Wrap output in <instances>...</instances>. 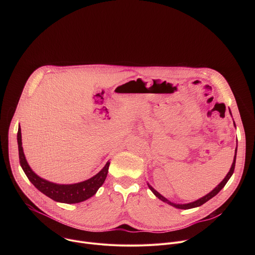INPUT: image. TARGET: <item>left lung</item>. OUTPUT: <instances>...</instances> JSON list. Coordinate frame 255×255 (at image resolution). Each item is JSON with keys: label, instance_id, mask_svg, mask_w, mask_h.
<instances>
[{"label": "left lung", "instance_id": "obj_1", "mask_svg": "<svg viewBox=\"0 0 255 255\" xmlns=\"http://www.w3.org/2000/svg\"><path fill=\"white\" fill-rule=\"evenodd\" d=\"M229 112H230V114H231V111L229 110ZM231 116H232V114H231ZM234 122V121H233ZM234 126H235V122H234ZM235 128H236V126H235ZM236 153H237V145H236V148H235V155H234V159H233V162H232V165H231V167H230V170L228 171V173H227V175L224 177V179L221 181V183L218 185L214 190H212L209 194H207L206 196H204V197H202V198H200L199 200H197V201H194V202H191V203H188V204H175V203H172V202H170L169 200H167L166 198H164L162 195H160L157 191H155L148 183H147V185H148V188L151 190V192L155 195V197L156 198H158L159 200H161L162 202H164V203H166V204H168V205H170V206H172V207H174V208H177V209H184V210H188V209H192V208H197V207H200V206H202L203 204H205L206 202H208L210 199H212L213 197H215L218 193H219L224 187H225V185L227 184V181L229 180V178L232 176V174H233V172H234V168H235V162H236Z\"/></svg>", "mask_w": 255, "mask_h": 255}]
</instances>
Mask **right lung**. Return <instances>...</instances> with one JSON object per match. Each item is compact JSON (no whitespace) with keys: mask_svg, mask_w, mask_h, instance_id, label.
Returning a JSON list of instances; mask_svg holds the SVG:
<instances>
[{"mask_svg":"<svg viewBox=\"0 0 255 255\" xmlns=\"http://www.w3.org/2000/svg\"><path fill=\"white\" fill-rule=\"evenodd\" d=\"M17 141L20 164L28 179L36 189L55 202L65 204H77L84 202L93 197L98 192L107 177L109 165H110L109 161L96 175L87 180L81 181V183L70 185H59L51 183V181H48L36 174L29 166L22 147V136L20 127L17 133Z\"/></svg>","mask_w":255,"mask_h":255,"instance_id":"add662e5","label":"right lung"}]
</instances>
